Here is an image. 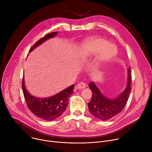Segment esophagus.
Wrapping results in <instances>:
<instances>
[{"instance_id":"1","label":"esophagus","mask_w":152,"mask_h":152,"mask_svg":"<svg viewBox=\"0 0 152 152\" xmlns=\"http://www.w3.org/2000/svg\"><path fill=\"white\" fill-rule=\"evenodd\" d=\"M86 87V84L84 82H79L77 85V89H83Z\"/></svg>"}]
</instances>
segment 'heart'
<instances>
[{
    "label": "heart",
    "instance_id": "obj_1",
    "mask_svg": "<svg viewBox=\"0 0 152 152\" xmlns=\"http://www.w3.org/2000/svg\"><path fill=\"white\" fill-rule=\"evenodd\" d=\"M99 65L110 62L117 55V49L113 44L102 38H93L85 41L80 48V57L83 61L97 55Z\"/></svg>",
    "mask_w": 152,
    "mask_h": 152
}]
</instances>
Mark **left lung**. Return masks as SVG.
<instances>
[{"mask_svg": "<svg viewBox=\"0 0 152 152\" xmlns=\"http://www.w3.org/2000/svg\"><path fill=\"white\" fill-rule=\"evenodd\" d=\"M131 71L127 70V83L124 90L115 98L106 97L94 82L89 83L91 90V100L88 103L89 111L96 118L101 120H109L118 114L125 106L131 91Z\"/></svg>", "mask_w": 152, "mask_h": 152, "instance_id": "left-lung-1", "label": "left lung"}]
</instances>
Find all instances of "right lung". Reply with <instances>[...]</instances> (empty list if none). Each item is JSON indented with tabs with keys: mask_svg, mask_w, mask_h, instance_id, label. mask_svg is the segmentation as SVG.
Listing matches in <instances>:
<instances>
[{
	"mask_svg": "<svg viewBox=\"0 0 152 152\" xmlns=\"http://www.w3.org/2000/svg\"><path fill=\"white\" fill-rule=\"evenodd\" d=\"M58 32L47 34L38 40L30 49L32 52L37 47L41 45L46 40L56 36ZM74 85H72L56 94L45 98L36 97L32 96L26 88L25 79L22 80V88L26 104L31 111L37 117L46 121H52L59 117L66 110L69 99L73 93Z\"/></svg>",
	"mask_w": 152,
	"mask_h": 152,
	"instance_id": "add662e5",
	"label": "right lung"
}]
</instances>
